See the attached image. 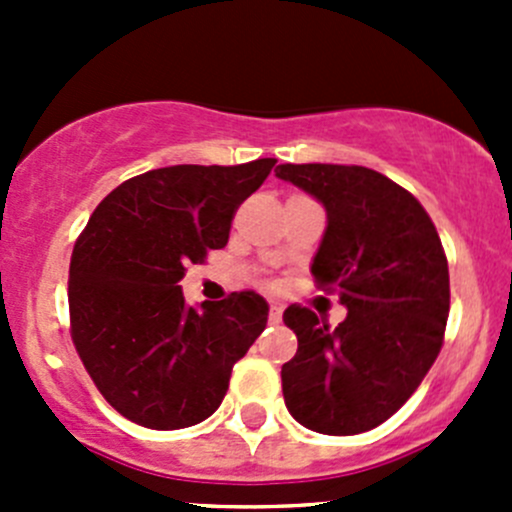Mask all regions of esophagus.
Returning <instances> with one entry per match:
<instances>
[{
    "instance_id": "obj_1",
    "label": "esophagus",
    "mask_w": 512,
    "mask_h": 512,
    "mask_svg": "<svg viewBox=\"0 0 512 512\" xmlns=\"http://www.w3.org/2000/svg\"><path fill=\"white\" fill-rule=\"evenodd\" d=\"M282 322V307L280 304H272L270 307V324H280Z\"/></svg>"
}]
</instances>
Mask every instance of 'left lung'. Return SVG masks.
Wrapping results in <instances>:
<instances>
[{
    "label": "left lung",
    "mask_w": 512,
    "mask_h": 512,
    "mask_svg": "<svg viewBox=\"0 0 512 512\" xmlns=\"http://www.w3.org/2000/svg\"><path fill=\"white\" fill-rule=\"evenodd\" d=\"M275 175L327 210L309 270L347 307L334 329L297 304L282 314L297 334L282 366L287 411L327 436L371 431L409 401L441 352L451 304L441 237L409 190L364 165L285 163Z\"/></svg>",
    "instance_id": "obj_1"
}]
</instances>
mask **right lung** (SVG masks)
<instances>
[{
    "mask_svg": "<svg viewBox=\"0 0 512 512\" xmlns=\"http://www.w3.org/2000/svg\"><path fill=\"white\" fill-rule=\"evenodd\" d=\"M275 163L148 170L111 190L76 240L71 339L96 389L128 421L175 431L223 404L232 366L270 307L255 292L190 307L180 280L185 265L227 245L237 205Z\"/></svg>",
    "mask_w": 512,
    "mask_h": 512,
    "instance_id": "1",
    "label": "right lung"
}]
</instances>
